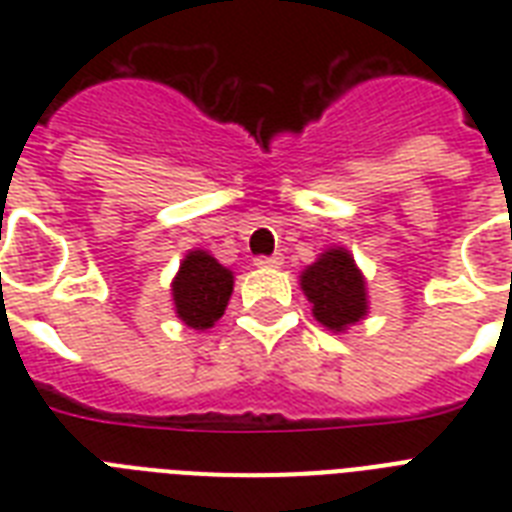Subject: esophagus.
I'll return each instance as SVG.
<instances>
[{
  "mask_svg": "<svg viewBox=\"0 0 512 512\" xmlns=\"http://www.w3.org/2000/svg\"><path fill=\"white\" fill-rule=\"evenodd\" d=\"M257 268H281L284 265V257L271 255V257H255Z\"/></svg>",
  "mask_w": 512,
  "mask_h": 512,
  "instance_id": "esophagus-1",
  "label": "esophagus"
}]
</instances>
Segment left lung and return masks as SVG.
<instances>
[{"mask_svg":"<svg viewBox=\"0 0 512 512\" xmlns=\"http://www.w3.org/2000/svg\"><path fill=\"white\" fill-rule=\"evenodd\" d=\"M300 289L313 305V319L329 332H345L366 319V279L345 247L324 249L316 263L300 273Z\"/></svg>","mask_w":512,"mask_h":512,"instance_id":"obj_1","label":"left lung"}]
</instances>
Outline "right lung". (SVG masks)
I'll use <instances>...</instances> for the list:
<instances>
[{"instance_id":"1","label":"right lung","mask_w":512,"mask_h":512,"mask_svg":"<svg viewBox=\"0 0 512 512\" xmlns=\"http://www.w3.org/2000/svg\"><path fill=\"white\" fill-rule=\"evenodd\" d=\"M233 295V271L204 249H191L172 279V305L177 319L191 329H212Z\"/></svg>"}]
</instances>
